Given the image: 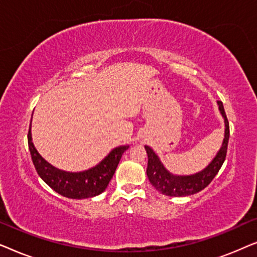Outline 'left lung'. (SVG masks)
<instances>
[{
    "label": "left lung",
    "instance_id": "8db88e82",
    "mask_svg": "<svg viewBox=\"0 0 257 257\" xmlns=\"http://www.w3.org/2000/svg\"><path fill=\"white\" fill-rule=\"evenodd\" d=\"M219 110L224 119V139L222 146L215 158L212 160L205 170L193 175H174L168 172L153 150L150 146H145V150L149 157L147 163V177L152 186L156 187L161 194L168 196H187L195 194L208 186L217 172L220 171L224 159H226L228 140H229V122H228L226 112H224L222 101H217Z\"/></svg>",
    "mask_w": 257,
    "mask_h": 257
}]
</instances>
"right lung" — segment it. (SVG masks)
Wrapping results in <instances>:
<instances>
[{
    "instance_id": "obj_1",
    "label": "right lung",
    "mask_w": 257,
    "mask_h": 257,
    "mask_svg": "<svg viewBox=\"0 0 257 257\" xmlns=\"http://www.w3.org/2000/svg\"><path fill=\"white\" fill-rule=\"evenodd\" d=\"M28 145L34 166L42 180L58 194L69 199L92 198L103 193L113 177L122 153L128 149V146L115 147L97 166L72 173L58 170L41 157L31 142V124L28 132Z\"/></svg>"
}]
</instances>
